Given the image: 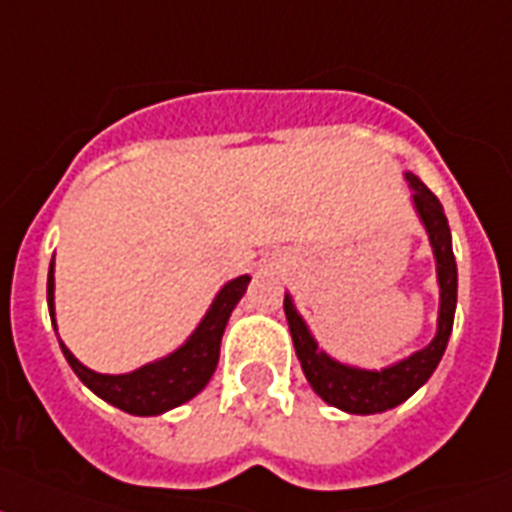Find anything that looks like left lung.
Segmentation results:
<instances>
[{"instance_id":"obj_1","label":"left lung","mask_w":512,"mask_h":512,"mask_svg":"<svg viewBox=\"0 0 512 512\" xmlns=\"http://www.w3.org/2000/svg\"><path fill=\"white\" fill-rule=\"evenodd\" d=\"M405 180L411 183L413 204H416L418 214L424 219L429 240H432L434 256H437V277L439 290H442V301H439L437 337L432 340V345H426L424 350H418L411 358L395 363L390 369H350V366H342V363L332 361V358L316 350L314 337L308 335L306 324H303V319L293 308L290 295H285L287 324H290L295 353H298V361H301L308 384L329 405H335L340 411L361 413V416L382 413L387 408H395V405L411 398L413 392L426 379L432 377V371L442 361V353L447 348L450 332H453L455 303H458V266H455L453 240H450L447 217L445 211H442V204H439V198L413 172H408Z\"/></svg>"}]
</instances>
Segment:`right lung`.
<instances>
[{
	"instance_id": "add662e5",
	"label": "right lung",
	"mask_w": 512,
	"mask_h": 512,
	"mask_svg": "<svg viewBox=\"0 0 512 512\" xmlns=\"http://www.w3.org/2000/svg\"><path fill=\"white\" fill-rule=\"evenodd\" d=\"M248 282H251L248 274L227 282L211 303L204 322L198 324V329L190 335L183 348L162 358V361L133 371V374H120V377L96 374V371L86 369L62 342L59 345H62V353H65L67 363L73 366L80 382L86 384L91 392H96L101 400H107L114 408L133 413V416H159V413L183 405L185 400H190L206 387V382L217 369L219 342H222L227 319L246 293ZM46 301H49V314H52L54 324V259L49 264Z\"/></svg>"
}]
</instances>
